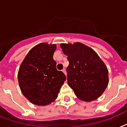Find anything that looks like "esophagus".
I'll list each match as a JSON object with an SVG mask.
<instances>
[{"mask_svg":"<svg viewBox=\"0 0 127 127\" xmlns=\"http://www.w3.org/2000/svg\"><path fill=\"white\" fill-rule=\"evenodd\" d=\"M62 72H63V73H64L65 75H66V71H65V69H64L62 70Z\"/></svg>","mask_w":127,"mask_h":127,"instance_id":"1","label":"esophagus"}]
</instances>
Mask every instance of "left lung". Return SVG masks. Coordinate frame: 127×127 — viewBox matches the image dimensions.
Here are the masks:
<instances>
[{
    "mask_svg": "<svg viewBox=\"0 0 127 127\" xmlns=\"http://www.w3.org/2000/svg\"><path fill=\"white\" fill-rule=\"evenodd\" d=\"M60 47L67 56L68 85L82 100L92 101L103 94L108 84L107 67L98 54L81 43H62Z\"/></svg>",
    "mask_w": 127,
    "mask_h": 127,
    "instance_id": "left-lung-1",
    "label": "left lung"
}]
</instances>
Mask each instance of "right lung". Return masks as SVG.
Here are the masks:
<instances>
[{
  "label": "right lung",
  "mask_w": 127,
  "mask_h": 127,
  "mask_svg": "<svg viewBox=\"0 0 127 127\" xmlns=\"http://www.w3.org/2000/svg\"><path fill=\"white\" fill-rule=\"evenodd\" d=\"M56 49L55 44H38L28 52L20 65V89L33 104L46 106L54 101L66 80L64 73L56 69L53 59Z\"/></svg>",
  "instance_id": "obj_1"
}]
</instances>
